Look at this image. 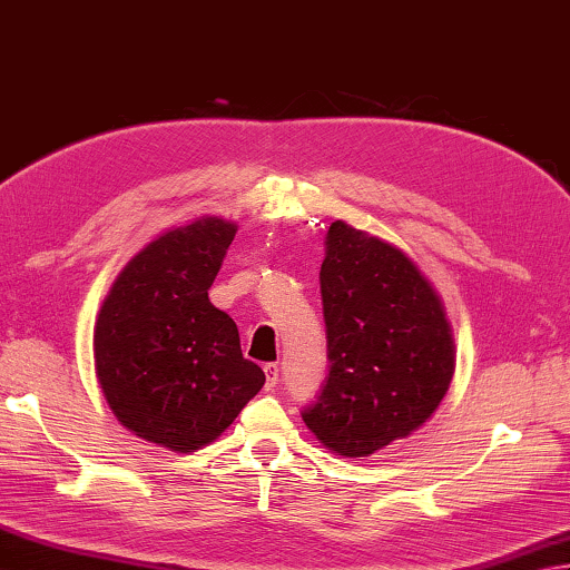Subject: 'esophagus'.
Returning a JSON list of instances; mask_svg holds the SVG:
<instances>
[{
  "label": "esophagus",
  "instance_id": "esophagus-1",
  "mask_svg": "<svg viewBox=\"0 0 570 570\" xmlns=\"http://www.w3.org/2000/svg\"><path fill=\"white\" fill-rule=\"evenodd\" d=\"M277 381H281V371H277V364H265V391H275Z\"/></svg>",
  "mask_w": 570,
  "mask_h": 570
}]
</instances>
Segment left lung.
Returning <instances> with one entry per match:
<instances>
[{
    "label": "left lung",
    "mask_w": 570,
    "mask_h": 570,
    "mask_svg": "<svg viewBox=\"0 0 570 570\" xmlns=\"http://www.w3.org/2000/svg\"><path fill=\"white\" fill-rule=\"evenodd\" d=\"M330 376L302 421L342 458H368L431 421L455 374L433 283L401 248L334 220L320 271Z\"/></svg>",
    "instance_id": "8db88e82"
}]
</instances>
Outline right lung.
Segmentation results:
<instances>
[{
    "instance_id": "right-lung-1",
    "label": "right lung",
    "mask_w": 570,
    "mask_h": 570,
    "mask_svg": "<svg viewBox=\"0 0 570 570\" xmlns=\"http://www.w3.org/2000/svg\"><path fill=\"white\" fill-rule=\"evenodd\" d=\"M236 230L202 216L149 240L112 281L92 327L96 376L115 417L184 455L212 445L265 383L243 358L236 322L208 299Z\"/></svg>"
}]
</instances>
